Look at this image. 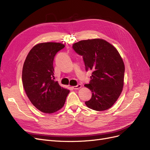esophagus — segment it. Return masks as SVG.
Masks as SVG:
<instances>
[{"label":"esophagus","instance_id":"1","mask_svg":"<svg viewBox=\"0 0 150 150\" xmlns=\"http://www.w3.org/2000/svg\"><path fill=\"white\" fill-rule=\"evenodd\" d=\"M81 86H81V84H78L77 86H73V87H72V88H73L74 89H79V88H81Z\"/></svg>","mask_w":150,"mask_h":150}]
</instances>
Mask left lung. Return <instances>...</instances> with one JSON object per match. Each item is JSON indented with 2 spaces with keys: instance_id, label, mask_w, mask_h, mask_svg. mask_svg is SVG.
<instances>
[{
  "instance_id": "1",
  "label": "left lung",
  "mask_w": 150,
  "mask_h": 150,
  "mask_svg": "<svg viewBox=\"0 0 150 150\" xmlns=\"http://www.w3.org/2000/svg\"><path fill=\"white\" fill-rule=\"evenodd\" d=\"M83 56L86 71H92L91 81L84 86L92 92L85 104L93 110L110 108L118 99L124 84L125 65L117 49L101 39L83 40L72 45Z\"/></svg>"
}]
</instances>
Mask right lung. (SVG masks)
<instances>
[{"mask_svg":"<svg viewBox=\"0 0 150 150\" xmlns=\"http://www.w3.org/2000/svg\"><path fill=\"white\" fill-rule=\"evenodd\" d=\"M64 45L44 42L35 45L24 63L22 79L25 93L33 105L45 113H52L64 106L69 91L54 81L53 61Z\"/></svg>","mask_w":150,"mask_h":150,"instance_id":"right-lung-1","label":"right lung"}]
</instances>
